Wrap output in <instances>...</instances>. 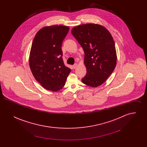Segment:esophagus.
Here are the masks:
<instances>
[{"label":"esophagus","mask_w":147,"mask_h":147,"mask_svg":"<svg viewBox=\"0 0 147 147\" xmlns=\"http://www.w3.org/2000/svg\"><path fill=\"white\" fill-rule=\"evenodd\" d=\"M77 66H78V64H77V63H76V64H74L73 65V67L74 69H76V68H77Z\"/></svg>","instance_id":"obj_1"}]
</instances>
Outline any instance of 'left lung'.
I'll use <instances>...</instances> for the list:
<instances>
[{
    "mask_svg": "<svg viewBox=\"0 0 147 147\" xmlns=\"http://www.w3.org/2000/svg\"><path fill=\"white\" fill-rule=\"evenodd\" d=\"M71 32L85 53L86 74L82 81L86 85L98 87L110 76L116 65V52L112 36L105 27L94 24L77 26Z\"/></svg>",
    "mask_w": 147,
    "mask_h": 147,
    "instance_id": "obj_1",
    "label": "left lung"
}]
</instances>
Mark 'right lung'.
Listing matches in <instances>:
<instances>
[{"label": "right lung", "instance_id": "obj_1", "mask_svg": "<svg viewBox=\"0 0 147 147\" xmlns=\"http://www.w3.org/2000/svg\"><path fill=\"white\" fill-rule=\"evenodd\" d=\"M68 26L53 25L40 29L32 43L29 65L35 79L50 91L62 89L71 69L63 62L62 44Z\"/></svg>", "mask_w": 147, "mask_h": 147}]
</instances>
